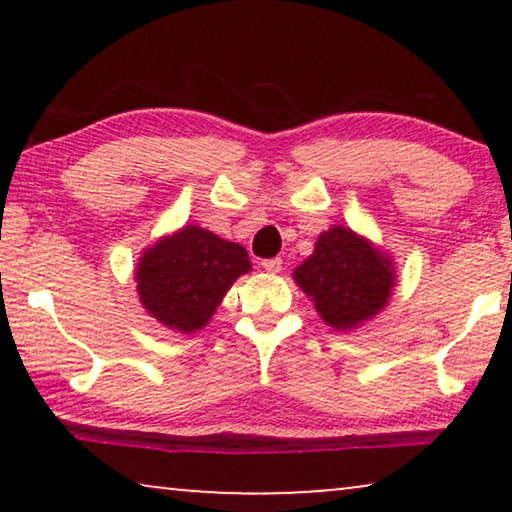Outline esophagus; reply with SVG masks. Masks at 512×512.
<instances>
[{"label": "esophagus", "instance_id": "34e87169", "mask_svg": "<svg viewBox=\"0 0 512 512\" xmlns=\"http://www.w3.org/2000/svg\"><path fill=\"white\" fill-rule=\"evenodd\" d=\"M261 265H263V270H268V272H272V275H275V272L282 270V258H265Z\"/></svg>", "mask_w": 512, "mask_h": 512}]
</instances>
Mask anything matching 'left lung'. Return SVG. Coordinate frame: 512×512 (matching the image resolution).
Masks as SVG:
<instances>
[{
  "label": "left lung",
  "mask_w": 512,
  "mask_h": 512,
  "mask_svg": "<svg viewBox=\"0 0 512 512\" xmlns=\"http://www.w3.org/2000/svg\"><path fill=\"white\" fill-rule=\"evenodd\" d=\"M293 279L314 300L321 319L338 331L380 312L396 282L389 258L342 226L319 235L314 254L298 265Z\"/></svg>",
  "instance_id": "8db88e82"
}]
</instances>
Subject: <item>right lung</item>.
I'll list each match as a JSON object with an SVG mask.
<instances>
[{"instance_id": "add662e5", "label": "right lung", "mask_w": 512, "mask_h": 512, "mask_svg": "<svg viewBox=\"0 0 512 512\" xmlns=\"http://www.w3.org/2000/svg\"><path fill=\"white\" fill-rule=\"evenodd\" d=\"M249 270L251 261L240 244L186 226L146 249L135 279L139 300L151 317L181 333H195L235 279Z\"/></svg>"}]
</instances>
